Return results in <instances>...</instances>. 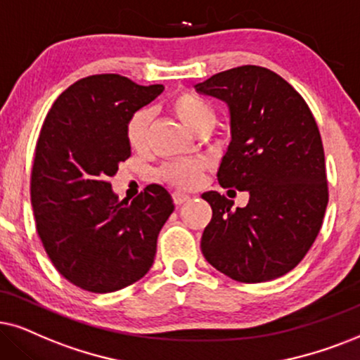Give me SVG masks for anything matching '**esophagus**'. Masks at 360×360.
I'll list each match as a JSON object with an SVG mask.
<instances>
[{"label":"esophagus","instance_id":"1","mask_svg":"<svg viewBox=\"0 0 360 360\" xmlns=\"http://www.w3.org/2000/svg\"><path fill=\"white\" fill-rule=\"evenodd\" d=\"M189 195L184 194V193H179V191H176V193H172V201H174L176 206H181V204L188 202L189 201Z\"/></svg>","mask_w":360,"mask_h":360}]
</instances>
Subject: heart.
Returning <instances> with one entry per match:
<instances>
[{
	"instance_id": "obj_1",
	"label": "heart",
	"mask_w": 360,
	"mask_h": 360,
	"mask_svg": "<svg viewBox=\"0 0 360 360\" xmlns=\"http://www.w3.org/2000/svg\"><path fill=\"white\" fill-rule=\"evenodd\" d=\"M171 111L174 112L183 124L193 133L207 124H214L216 112L206 99L194 93L176 94L169 103ZM149 124H151V112L148 109L136 111L126 126V139L133 149H143L148 141ZM202 166L195 161H176L166 165L161 169V176L167 183L177 188H193L199 183Z\"/></svg>"
}]
</instances>
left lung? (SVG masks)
Masks as SVG:
<instances>
[{
  "label": "left lung",
  "instance_id": "8db88e82",
  "mask_svg": "<svg viewBox=\"0 0 360 360\" xmlns=\"http://www.w3.org/2000/svg\"><path fill=\"white\" fill-rule=\"evenodd\" d=\"M229 108L231 143L217 179L248 191L245 207L216 191L202 194L212 219L201 251L222 274L266 282L292 271L317 234L329 201L324 148L301 94L274 71L239 66L195 84Z\"/></svg>",
  "mask_w": 360,
  "mask_h": 360
}]
</instances>
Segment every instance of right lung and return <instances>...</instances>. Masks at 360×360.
Here are the masks:
<instances>
[{
    "mask_svg": "<svg viewBox=\"0 0 360 360\" xmlns=\"http://www.w3.org/2000/svg\"><path fill=\"white\" fill-rule=\"evenodd\" d=\"M162 91L120 75L88 76L59 94L41 127L31 172L36 231L59 274L89 292H115L146 274L174 211L162 186L127 202L109 184L131 156L127 121Z\"/></svg>",
    "mask_w": 360,
    "mask_h": 360,
    "instance_id": "obj_1",
    "label": "right lung"
}]
</instances>
